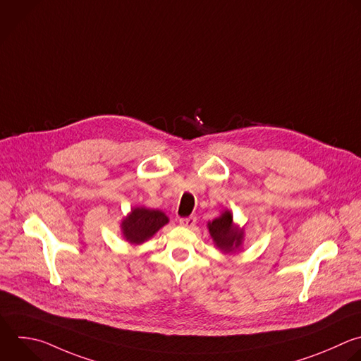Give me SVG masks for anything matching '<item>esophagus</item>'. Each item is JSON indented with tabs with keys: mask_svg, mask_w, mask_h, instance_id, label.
<instances>
[{
	"mask_svg": "<svg viewBox=\"0 0 361 361\" xmlns=\"http://www.w3.org/2000/svg\"><path fill=\"white\" fill-rule=\"evenodd\" d=\"M180 225H183V226H187V228H191V226H194L195 225V222H197V218L195 216H185V218H180Z\"/></svg>",
	"mask_w": 361,
	"mask_h": 361,
	"instance_id": "esophagus-1",
	"label": "esophagus"
}]
</instances>
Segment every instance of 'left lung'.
Returning <instances> with one entry per match:
<instances>
[{
	"label": "left lung",
	"mask_w": 361,
	"mask_h": 361,
	"mask_svg": "<svg viewBox=\"0 0 361 361\" xmlns=\"http://www.w3.org/2000/svg\"><path fill=\"white\" fill-rule=\"evenodd\" d=\"M208 229L216 247L225 252L233 251L243 243V231L233 228L232 215L229 211H225L219 218L209 222Z\"/></svg>",
	"instance_id": "left-lung-1"
}]
</instances>
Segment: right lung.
<instances>
[{"instance_id":"obj_1","label":"right lung","mask_w":361,"mask_h":361,"mask_svg":"<svg viewBox=\"0 0 361 361\" xmlns=\"http://www.w3.org/2000/svg\"><path fill=\"white\" fill-rule=\"evenodd\" d=\"M167 222L169 218L161 211L135 208L129 218L122 222V228L128 241L133 244H140L153 236Z\"/></svg>"}]
</instances>
